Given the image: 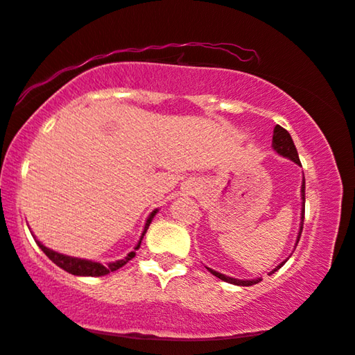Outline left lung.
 <instances>
[{
    "label": "left lung",
    "mask_w": 355,
    "mask_h": 355,
    "mask_svg": "<svg viewBox=\"0 0 355 355\" xmlns=\"http://www.w3.org/2000/svg\"><path fill=\"white\" fill-rule=\"evenodd\" d=\"M272 147H273L275 151H277L278 155L288 157V159L294 161L295 164L302 166V162H300V159H299V153H297V148H295V145H294V140H292L291 134H289L288 131H286L284 128H281L279 125H277V126H275V129H273ZM302 200H303V202H302V213H300V219H302V221H300V230H299V235H297L295 246H297V243H299V240H300V235H302V230H303V219H305V177H303V180H302ZM286 261H288V259H286ZM286 261L281 262L279 266H277V268H273L272 272H270L268 275H272V273L277 272V270H279L281 267L284 266ZM207 270H208V272H210L211 275H215L216 278L226 281V283L235 284V286H252V284H257V283H261V281H262V278H256V279H237V278L226 277V275H223V273H219V272H215V270H211V268H208V267H207Z\"/></svg>",
    "instance_id": "obj_1"
}]
</instances>
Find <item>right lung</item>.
I'll return each instance as SVG.
<instances>
[{"label":"right lung","instance_id":"right-lung-1","mask_svg":"<svg viewBox=\"0 0 355 355\" xmlns=\"http://www.w3.org/2000/svg\"><path fill=\"white\" fill-rule=\"evenodd\" d=\"M156 211L157 210L150 213L147 223H145L144 232H142V235H140V240H139V243L136 245V248H134V251L129 252V254L125 259L110 262V263H107V266H103V263L94 262V261H88V259H78V257H71V256L61 254V252H56L53 250L47 248V246H44L39 240H36V243H37L39 248L46 252V256L50 259V261L56 263V266H58L60 268H63L64 272H67V273L76 275V277H104V275L110 273V272H115V270L121 268L123 266H126V263L131 261L134 256H136V251L140 248V243H142L144 235H145V232H147L151 219H153V216L156 215Z\"/></svg>","mask_w":355,"mask_h":355}]
</instances>
